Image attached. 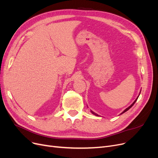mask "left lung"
<instances>
[{
  "label": "left lung",
  "mask_w": 158,
  "mask_h": 158,
  "mask_svg": "<svg viewBox=\"0 0 158 158\" xmlns=\"http://www.w3.org/2000/svg\"><path fill=\"white\" fill-rule=\"evenodd\" d=\"M139 95H140V94H139V95H138V98H136V99H135V101H134V102H133V103H132V105H130V106H128V108H126V109H125V110H124V111H123V112H121V114H123V113H125V112H127V110H129V109H130V108H131V107H132V106H133V105H134V103H135V102H136V101H137V99H138V98H139ZM91 112H92V114H94V115H97V116H98V114H95V112H93V111H92V110H91Z\"/></svg>",
  "instance_id": "left-lung-1"
}]
</instances>
